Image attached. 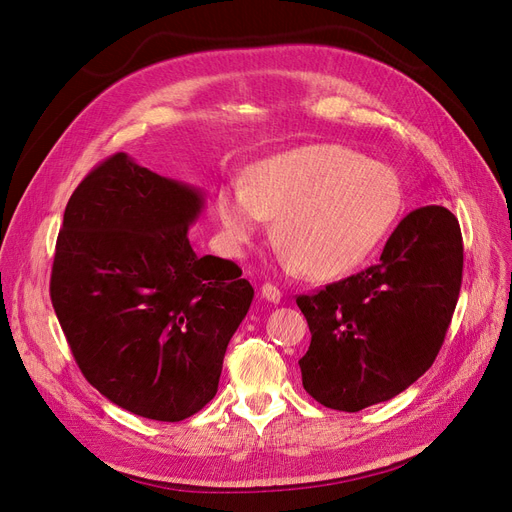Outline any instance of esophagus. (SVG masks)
Instances as JSON below:
<instances>
[{
  "mask_svg": "<svg viewBox=\"0 0 512 512\" xmlns=\"http://www.w3.org/2000/svg\"><path fill=\"white\" fill-rule=\"evenodd\" d=\"M260 294H262V299H267V301H271V303H280V299H282L280 288L273 286V284H262Z\"/></svg>",
  "mask_w": 512,
  "mask_h": 512,
  "instance_id": "34e87169",
  "label": "esophagus"
}]
</instances>
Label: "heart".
<instances>
[{"instance_id":"1","label":"heart","mask_w":512,"mask_h":512,"mask_svg":"<svg viewBox=\"0 0 512 512\" xmlns=\"http://www.w3.org/2000/svg\"><path fill=\"white\" fill-rule=\"evenodd\" d=\"M401 203L391 166L342 145H307L258 162L250 185H222L215 209L230 247L241 250L271 218L282 258L324 280L359 267L391 230Z\"/></svg>"}]
</instances>
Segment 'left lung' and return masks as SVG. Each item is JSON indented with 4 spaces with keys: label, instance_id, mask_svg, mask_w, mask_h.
I'll return each instance as SVG.
<instances>
[{
    "label": "left lung",
    "instance_id": "obj_1",
    "mask_svg": "<svg viewBox=\"0 0 512 512\" xmlns=\"http://www.w3.org/2000/svg\"><path fill=\"white\" fill-rule=\"evenodd\" d=\"M463 239L455 215L410 211L380 260L316 294H299L312 344L299 361L318 404L359 412L406 391L436 361L459 299Z\"/></svg>",
    "mask_w": 512,
    "mask_h": 512
}]
</instances>
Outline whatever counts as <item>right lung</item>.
I'll list each match as a JSON object with an SVG mask.
<instances>
[{"mask_svg":"<svg viewBox=\"0 0 512 512\" xmlns=\"http://www.w3.org/2000/svg\"><path fill=\"white\" fill-rule=\"evenodd\" d=\"M200 209L196 188L115 153L70 196L55 245L51 301L76 365L151 421H183L215 397L254 299L235 262L192 250Z\"/></svg>","mask_w":512,"mask_h":512,"instance_id":"obj_1","label":"right lung"}]
</instances>
